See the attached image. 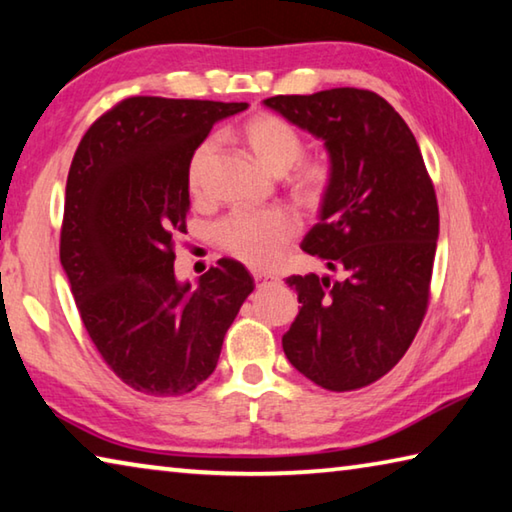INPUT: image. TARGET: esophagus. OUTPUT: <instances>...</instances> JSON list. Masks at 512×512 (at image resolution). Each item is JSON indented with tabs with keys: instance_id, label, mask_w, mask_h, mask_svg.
<instances>
[{
	"instance_id": "esophagus-1",
	"label": "esophagus",
	"mask_w": 512,
	"mask_h": 512,
	"mask_svg": "<svg viewBox=\"0 0 512 512\" xmlns=\"http://www.w3.org/2000/svg\"><path fill=\"white\" fill-rule=\"evenodd\" d=\"M255 282H257V284H275V282H277V275L257 271V273H255Z\"/></svg>"
}]
</instances>
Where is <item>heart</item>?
Instances as JSON below:
<instances>
[{"label":"heart","instance_id":"heart-1","mask_svg":"<svg viewBox=\"0 0 512 512\" xmlns=\"http://www.w3.org/2000/svg\"><path fill=\"white\" fill-rule=\"evenodd\" d=\"M244 140L255 158L268 171L284 173L300 160L302 137L296 128L275 115H257L244 126ZM216 151L210 137L196 146L189 160V189L201 194L205 169ZM327 183V167L320 162H302L296 171V187L305 196H316ZM298 221L287 210H237L219 223V244L241 262L255 268H268L280 262L289 241L296 237Z\"/></svg>","mask_w":512,"mask_h":512}]
</instances>
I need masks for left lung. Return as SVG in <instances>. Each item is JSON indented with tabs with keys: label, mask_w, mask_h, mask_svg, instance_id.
I'll list each match as a JSON object with an SVG mask.
<instances>
[{
	"label": "left lung",
	"mask_w": 512,
	"mask_h": 512,
	"mask_svg": "<svg viewBox=\"0 0 512 512\" xmlns=\"http://www.w3.org/2000/svg\"><path fill=\"white\" fill-rule=\"evenodd\" d=\"M323 142L329 176L302 250L329 275H291L300 311L282 348L327 391L384 377L409 350L429 302L438 203L411 128L370 90L334 88L264 101Z\"/></svg>",
	"instance_id": "left-lung-1"
}]
</instances>
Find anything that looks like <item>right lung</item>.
Listing matches in <instances>:
<instances>
[{
    "instance_id": "1",
    "label": "right lung",
    "mask_w": 512,
    "mask_h": 512,
    "mask_svg": "<svg viewBox=\"0 0 512 512\" xmlns=\"http://www.w3.org/2000/svg\"><path fill=\"white\" fill-rule=\"evenodd\" d=\"M246 108L131 97L94 121L69 167L60 264L103 361L144 395L203 384L255 289L230 257L196 284L173 271V237L187 232L189 160L216 121Z\"/></svg>"
}]
</instances>
